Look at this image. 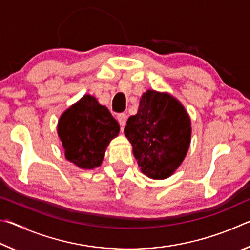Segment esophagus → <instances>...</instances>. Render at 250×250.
<instances>
[{
  "label": "esophagus",
  "instance_id": "esophagus-1",
  "mask_svg": "<svg viewBox=\"0 0 250 250\" xmlns=\"http://www.w3.org/2000/svg\"><path fill=\"white\" fill-rule=\"evenodd\" d=\"M117 120H118V122H119V125H120L121 126L125 125L126 115H125V113H119V115L117 116Z\"/></svg>",
  "mask_w": 250,
  "mask_h": 250
}]
</instances>
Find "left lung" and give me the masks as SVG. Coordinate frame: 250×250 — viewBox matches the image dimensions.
<instances>
[{
  "mask_svg": "<svg viewBox=\"0 0 250 250\" xmlns=\"http://www.w3.org/2000/svg\"><path fill=\"white\" fill-rule=\"evenodd\" d=\"M191 131V120L179 101L168 94L147 90L141 97L137 115L126 121L125 134L142 173L162 180L184 160Z\"/></svg>",
  "mask_w": 250,
  "mask_h": 250,
  "instance_id": "obj_1",
  "label": "left lung"
}]
</instances>
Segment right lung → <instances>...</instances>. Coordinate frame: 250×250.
Listing matches in <instances>:
<instances>
[{
  "label": "right lung",
  "instance_id": "add662e5",
  "mask_svg": "<svg viewBox=\"0 0 250 250\" xmlns=\"http://www.w3.org/2000/svg\"><path fill=\"white\" fill-rule=\"evenodd\" d=\"M119 130L109 110L89 95L62 113L57 128L66 159L82 168L100 166L105 147Z\"/></svg>",
  "mask_w": 250,
  "mask_h": 250
}]
</instances>
